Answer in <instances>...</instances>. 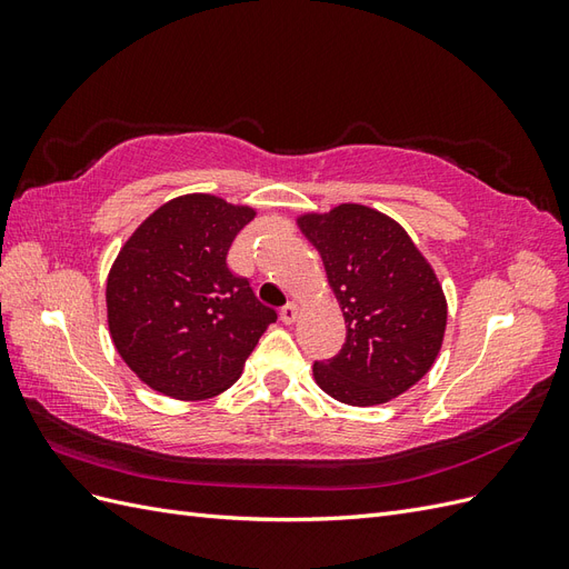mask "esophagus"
I'll return each instance as SVG.
<instances>
[{"mask_svg":"<svg viewBox=\"0 0 569 569\" xmlns=\"http://www.w3.org/2000/svg\"><path fill=\"white\" fill-rule=\"evenodd\" d=\"M299 313H301V308H299L295 301H289V303L282 308V311H280V318H282V322L291 325V322L299 320Z\"/></svg>","mask_w":569,"mask_h":569,"instance_id":"esophagus-1","label":"esophagus"}]
</instances>
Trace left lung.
<instances>
[{
    "label": "left lung",
    "mask_w": 569,
    "mask_h": 569,
    "mask_svg": "<svg viewBox=\"0 0 569 569\" xmlns=\"http://www.w3.org/2000/svg\"><path fill=\"white\" fill-rule=\"evenodd\" d=\"M297 226L325 266L347 322L335 358L313 366L318 387L347 406H380L418 385L441 351L449 303L432 263L387 213L339 203Z\"/></svg>",
    "instance_id": "1"
}]
</instances>
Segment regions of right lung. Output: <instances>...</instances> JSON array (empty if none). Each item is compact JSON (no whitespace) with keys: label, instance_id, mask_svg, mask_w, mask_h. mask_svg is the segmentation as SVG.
I'll list each match as a JSON object with an SVG mask.
<instances>
[{"label":"right lung","instance_id":"right-lung-1","mask_svg":"<svg viewBox=\"0 0 569 569\" xmlns=\"http://www.w3.org/2000/svg\"><path fill=\"white\" fill-rule=\"evenodd\" d=\"M256 218L247 203L182 194L159 206L120 247L107 278L113 347L140 380L178 401L230 389L278 320L226 258Z\"/></svg>","mask_w":569,"mask_h":569}]
</instances>
